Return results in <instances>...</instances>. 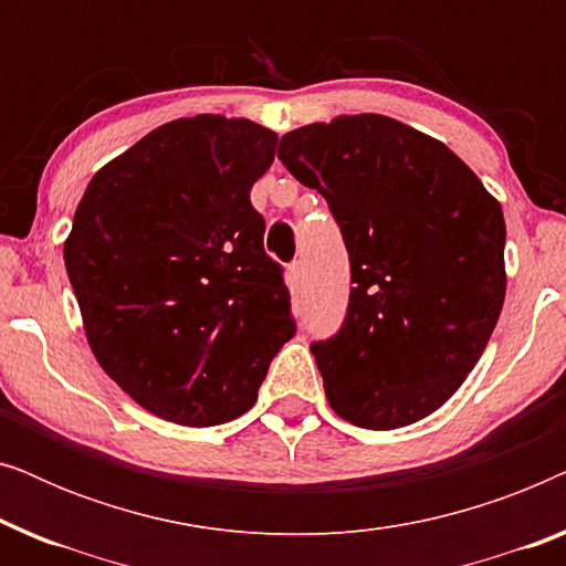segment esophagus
<instances>
[{
    "mask_svg": "<svg viewBox=\"0 0 566 566\" xmlns=\"http://www.w3.org/2000/svg\"><path fill=\"white\" fill-rule=\"evenodd\" d=\"M289 273H291L293 285H304V281H306V265H304V262L293 260L291 268H289Z\"/></svg>",
    "mask_w": 566,
    "mask_h": 566,
    "instance_id": "34e87169",
    "label": "esophagus"
}]
</instances>
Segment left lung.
Listing matches in <instances>:
<instances>
[{"instance_id": "1", "label": "left lung", "mask_w": 566, "mask_h": 566, "mask_svg": "<svg viewBox=\"0 0 566 566\" xmlns=\"http://www.w3.org/2000/svg\"><path fill=\"white\" fill-rule=\"evenodd\" d=\"M277 159L322 192L350 258L343 327L312 343L332 409L368 430L432 415L500 319V203L446 144L386 115L291 130Z\"/></svg>"}]
</instances>
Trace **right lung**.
I'll list each match as a JSON object with an SVG mask.
<instances>
[{
  "instance_id": "1",
  "label": "right lung",
  "mask_w": 566,
  "mask_h": 566,
  "mask_svg": "<svg viewBox=\"0 0 566 566\" xmlns=\"http://www.w3.org/2000/svg\"><path fill=\"white\" fill-rule=\"evenodd\" d=\"M275 144L244 118L165 123L107 161L76 206L64 262L90 347L161 420L211 428L244 415L296 335L250 203Z\"/></svg>"
}]
</instances>
